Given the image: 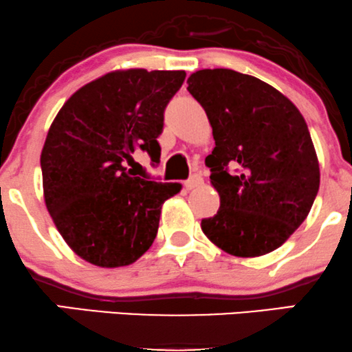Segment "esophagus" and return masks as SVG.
<instances>
[{
  "label": "esophagus",
  "mask_w": 352,
  "mask_h": 352,
  "mask_svg": "<svg viewBox=\"0 0 352 352\" xmlns=\"http://www.w3.org/2000/svg\"><path fill=\"white\" fill-rule=\"evenodd\" d=\"M204 184V179H201V175H199V173H193L190 179L185 182V188L187 190H192V188H197L200 187V185Z\"/></svg>",
  "instance_id": "esophagus-1"
}]
</instances>
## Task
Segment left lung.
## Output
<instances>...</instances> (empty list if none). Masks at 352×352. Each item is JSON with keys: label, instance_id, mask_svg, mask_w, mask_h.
Masks as SVG:
<instances>
[{"label": "left lung", "instance_id": "left-lung-1", "mask_svg": "<svg viewBox=\"0 0 352 352\" xmlns=\"http://www.w3.org/2000/svg\"><path fill=\"white\" fill-rule=\"evenodd\" d=\"M187 84L215 139L205 165L220 208L201 230L235 256L273 252L305 221L319 190L305 117L273 86L232 69L197 71Z\"/></svg>", "mask_w": 352, "mask_h": 352}]
</instances>
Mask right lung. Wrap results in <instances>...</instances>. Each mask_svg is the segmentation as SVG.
Masks as SVG:
<instances>
[{
    "instance_id": "1",
    "label": "right lung",
    "mask_w": 352,
    "mask_h": 352,
    "mask_svg": "<svg viewBox=\"0 0 352 352\" xmlns=\"http://www.w3.org/2000/svg\"><path fill=\"white\" fill-rule=\"evenodd\" d=\"M185 71L127 69L92 80L66 100L41 152L44 201L72 252L100 268L127 266L151 248L164 201L180 184L135 177L125 164L160 159L164 112Z\"/></svg>"
}]
</instances>
